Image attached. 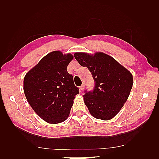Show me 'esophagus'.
<instances>
[{
    "instance_id": "1",
    "label": "esophagus",
    "mask_w": 159,
    "mask_h": 159,
    "mask_svg": "<svg viewBox=\"0 0 159 159\" xmlns=\"http://www.w3.org/2000/svg\"><path fill=\"white\" fill-rule=\"evenodd\" d=\"M84 89H85V85H84V84H83V85L80 87V92H83V91L84 90Z\"/></svg>"
}]
</instances>
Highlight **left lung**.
<instances>
[{
    "instance_id": "8db88e82",
    "label": "left lung",
    "mask_w": 159,
    "mask_h": 159,
    "mask_svg": "<svg viewBox=\"0 0 159 159\" xmlns=\"http://www.w3.org/2000/svg\"><path fill=\"white\" fill-rule=\"evenodd\" d=\"M75 59L87 67L95 81L93 92H85L84 102L98 120H109L120 112L130 95L133 77L126 67L104 52H75Z\"/></svg>"
}]
</instances>
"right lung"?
Segmentation results:
<instances>
[{
	"label": "right lung",
	"instance_id": "add662e5",
	"mask_svg": "<svg viewBox=\"0 0 159 159\" xmlns=\"http://www.w3.org/2000/svg\"><path fill=\"white\" fill-rule=\"evenodd\" d=\"M71 53L55 50L48 53L24 78L23 89L33 111L46 122L55 124L69 117L79 89L67 66Z\"/></svg>",
	"mask_w": 159,
	"mask_h": 159
}]
</instances>
